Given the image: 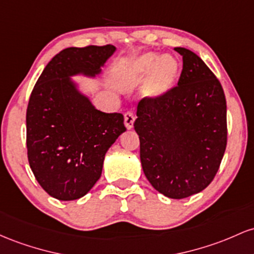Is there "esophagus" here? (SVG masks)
<instances>
[{
  "instance_id": "34e87169",
  "label": "esophagus",
  "mask_w": 254,
  "mask_h": 254,
  "mask_svg": "<svg viewBox=\"0 0 254 254\" xmlns=\"http://www.w3.org/2000/svg\"><path fill=\"white\" fill-rule=\"evenodd\" d=\"M134 114L132 112H127L125 114V126L127 127V129H132L133 124H134Z\"/></svg>"
}]
</instances>
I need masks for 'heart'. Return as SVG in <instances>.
Instances as JSON below:
<instances>
[{"label":"heart","mask_w":254,"mask_h":254,"mask_svg":"<svg viewBox=\"0 0 254 254\" xmlns=\"http://www.w3.org/2000/svg\"><path fill=\"white\" fill-rule=\"evenodd\" d=\"M147 78L144 86L146 97H158L164 95L175 85L179 75V65L172 56H159L158 54H146L128 65L126 74L129 78L141 80Z\"/></svg>","instance_id":"1"}]
</instances>
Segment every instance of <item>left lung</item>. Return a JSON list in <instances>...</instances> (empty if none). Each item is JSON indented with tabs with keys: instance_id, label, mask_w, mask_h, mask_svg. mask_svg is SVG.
<instances>
[{
	"instance_id": "obj_1",
	"label": "left lung",
	"mask_w": 254,
	"mask_h": 254,
	"mask_svg": "<svg viewBox=\"0 0 254 254\" xmlns=\"http://www.w3.org/2000/svg\"><path fill=\"white\" fill-rule=\"evenodd\" d=\"M182 56L178 86L142 98L134 129L145 176L159 193L182 199L206 189L227 146V102L221 82L196 54Z\"/></svg>"
}]
</instances>
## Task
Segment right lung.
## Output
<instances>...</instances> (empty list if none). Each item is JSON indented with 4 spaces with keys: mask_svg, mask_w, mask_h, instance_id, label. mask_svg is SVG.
<instances>
[{
    "mask_svg": "<svg viewBox=\"0 0 254 254\" xmlns=\"http://www.w3.org/2000/svg\"><path fill=\"white\" fill-rule=\"evenodd\" d=\"M114 45L67 48L37 80L26 112L27 157L36 180L59 200H75L99 180L107 151L126 130L124 115L97 110L70 76L98 75Z\"/></svg>",
    "mask_w": 254,
    "mask_h": 254,
    "instance_id": "add662e5",
    "label": "right lung"
}]
</instances>
